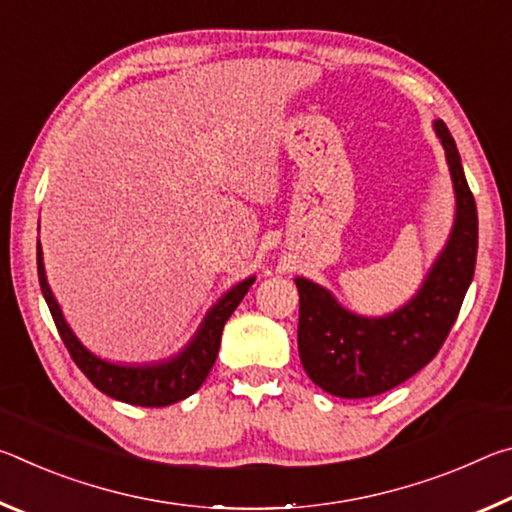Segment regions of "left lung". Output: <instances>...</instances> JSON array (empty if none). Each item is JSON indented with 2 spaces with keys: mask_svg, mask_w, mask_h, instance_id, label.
Here are the masks:
<instances>
[{
  "mask_svg": "<svg viewBox=\"0 0 512 512\" xmlns=\"http://www.w3.org/2000/svg\"><path fill=\"white\" fill-rule=\"evenodd\" d=\"M433 131L445 149L456 214L447 244L415 296L391 314L361 316L307 277L293 280L300 293L302 368L329 395L345 400L375 397L420 372L445 343L470 289L479 246L476 203L445 121H433Z\"/></svg>",
  "mask_w": 512,
  "mask_h": 512,
  "instance_id": "8db88e82",
  "label": "left lung"
}]
</instances>
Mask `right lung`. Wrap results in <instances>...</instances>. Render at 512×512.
Returning <instances> with one entry per match:
<instances>
[{
  "mask_svg": "<svg viewBox=\"0 0 512 512\" xmlns=\"http://www.w3.org/2000/svg\"><path fill=\"white\" fill-rule=\"evenodd\" d=\"M38 280L42 296L47 300V307L54 316V323L58 327L60 339H63L65 348L72 354L76 366L83 370L101 393L110 395L112 400L135 404V406H169L180 400H185L192 393H196L205 377L216 361L221 345L223 325L228 323L232 311L239 307L244 300L248 289L253 287L255 275L246 277V280L237 282L235 287L228 289L223 296L207 309L203 323L198 325L192 339L187 341L183 350L171 354L169 359L153 361V363H112L97 357L79 341V336L72 332L67 320L60 311L58 300L51 291L45 273V262H42V248L38 241Z\"/></svg>",
  "mask_w": 512,
  "mask_h": 512,
  "instance_id": "right-lung-1",
  "label": "right lung"
}]
</instances>
